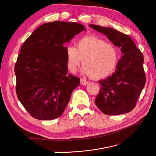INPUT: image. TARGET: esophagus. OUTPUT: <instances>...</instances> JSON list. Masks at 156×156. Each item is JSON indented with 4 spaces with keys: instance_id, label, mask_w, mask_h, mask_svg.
Listing matches in <instances>:
<instances>
[{
    "instance_id": "esophagus-1",
    "label": "esophagus",
    "mask_w": 156,
    "mask_h": 156,
    "mask_svg": "<svg viewBox=\"0 0 156 156\" xmlns=\"http://www.w3.org/2000/svg\"><path fill=\"white\" fill-rule=\"evenodd\" d=\"M89 83V81L87 80L86 79H84V78L80 79V83H81V84H83V85H86V84H88Z\"/></svg>"
}]
</instances>
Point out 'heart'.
<instances>
[{
  "label": "heart",
  "mask_w": 156,
  "mask_h": 156,
  "mask_svg": "<svg viewBox=\"0 0 156 156\" xmlns=\"http://www.w3.org/2000/svg\"><path fill=\"white\" fill-rule=\"evenodd\" d=\"M66 65L74 73L83 61V72L96 78H105L114 72L120 60V50L114 44L96 36H84L76 47H66Z\"/></svg>",
  "instance_id": "obj_1"
}]
</instances>
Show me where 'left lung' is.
<instances>
[{
	"label": "left lung",
	"mask_w": 156,
	"mask_h": 156,
	"mask_svg": "<svg viewBox=\"0 0 156 156\" xmlns=\"http://www.w3.org/2000/svg\"><path fill=\"white\" fill-rule=\"evenodd\" d=\"M89 27L107 36L113 44L120 48L123 54L115 72L99 81L101 88L95 103L106 115L130 112L136 107L146 83L143 55L126 34L110 27L95 25Z\"/></svg>",
	"instance_id": "obj_1"
}]
</instances>
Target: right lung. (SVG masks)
I'll list each match as a JSON object with an SVG mask.
<instances>
[{
    "mask_svg": "<svg viewBox=\"0 0 156 156\" xmlns=\"http://www.w3.org/2000/svg\"><path fill=\"white\" fill-rule=\"evenodd\" d=\"M84 30L77 23H47L23 44L14 67L16 90L18 100L33 118L53 120L64 112L80 82L67 73L64 44Z\"/></svg>",
    "mask_w": 156,
    "mask_h": 156,
    "instance_id": "right-lung-1",
    "label": "right lung"
}]
</instances>
